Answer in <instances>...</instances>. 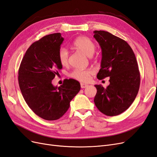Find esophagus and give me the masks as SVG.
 Returning a JSON list of instances; mask_svg holds the SVG:
<instances>
[{"label":"esophagus","mask_w":157,"mask_h":157,"mask_svg":"<svg viewBox=\"0 0 157 157\" xmlns=\"http://www.w3.org/2000/svg\"><path fill=\"white\" fill-rule=\"evenodd\" d=\"M88 86V85L86 84H84V83H80V87L82 88H85Z\"/></svg>","instance_id":"34e87169"}]
</instances>
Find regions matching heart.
<instances>
[{
  "mask_svg": "<svg viewBox=\"0 0 157 157\" xmlns=\"http://www.w3.org/2000/svg\"><path fill=\"white\" fill-rule=\"evenodd\" d=\"M73 45L74 48L83 52L88 56H91L94 53L96 45L94 42L86 36H79L76 39ZM69 52L67 48L62 47L58 52V59L61 65H66L68 63ZM94 71L90 69H75L70 73V77L78 81L86 82H88L90 77L93 75Z\"/></svg>",
  "mask_w": 157,
  "mask_h": 157,
  "instance_id": "obj_1",
  "label": "heart"
}]
</instances>
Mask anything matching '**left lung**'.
<instances>
[{
  "label": "left lung",
  "mask_w": 157,
  "mask_h": 157,
  "mask_svg": "<svg viewBox=\"0 0 157 157\" xmlns=\"http://www.w3.org/2000/svg\"><path fill=\"white\" fill-rule=\"evenodd\" d=\"M94 37L101 48L99 80L109 77V86L95 85L94 103L107 116H117L125 111L139 91L140 73L135 54L130 45L119 37L105 31H94Z\"/></svg>",
  "instance_id": "left-lung-1"
}]
</instances>
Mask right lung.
<instances>
[{"mask_svg": "<svg viewBox=\"0 0 157 157\" xmlns=\"http://www.w3.org/2000/svg\"><path fill=\"white\" fill-rule=\"evenodd\" d=\"M63 40L58 33L35 42L26 51L18 71L19 86L25 102L36 115L47 121L62 117L80 90L79 82L73 78L65 79L59 87L52 83L62 69L58 52Z\"/></svg>", "mask_w": 157, "mask_h": 157, "instance_id": "add662e5", "label": "right lung"}]
</instances>
